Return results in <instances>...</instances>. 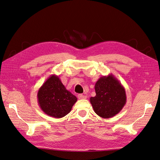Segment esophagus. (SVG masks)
I'll return each mask as SVG.
<instances>
[{
  "instance_id": "esophagus-1",
  "label": "esophagus",
  "mask_w": 160,
  "mask_h": 160,
  "mask_svg": "<svg viewBox=\"0 0 160 160\" xmlns=\"http://www.w3.org/2000/svg\"><path fill=\"white\" fill-rule=\"evenodd\" d=\"M78 98L79 99H85L87 98V96L84 95H82V94H79L78 95Z\"/></svg>"
}]
</instances>
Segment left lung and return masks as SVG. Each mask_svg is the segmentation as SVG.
Returning <instances> with one entry per match:
<instances>
[{
    "instance_id": "left-lung-1",
    "label": "left lung",
    "mask_w": 160,
    "mask_h": 160,
    "mask_svg": "<svg viewBox=\"0 0 160 160\" xmlns=\"http://www.w3.org/2000/svg\"><path fill=\"white\" fill-rule=\"evenodd\" d=\"M96 95L90 103L97 115L108 119L120 112L126 103L124 87L112 74L101 77L95 85Z\"/></svg>"
}]
</instances>
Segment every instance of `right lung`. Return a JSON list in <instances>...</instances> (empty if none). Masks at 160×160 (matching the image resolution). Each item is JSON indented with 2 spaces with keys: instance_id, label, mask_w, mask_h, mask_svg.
Masks as SVG:
<instances>
[{
  "instance_id": "1",
  "label": "right lung",
  "mask_w": 160,
  "mask_h": 160,
  "mask_svg": "<svg viewBox=\"0 0 160 160\" xmlns=\"http://www.w3.org/2000/svg\"><path fill=\"white\" fill-rule=\"evenodd\" d=\"M37 99L43 112L55 118L65 117L77 101L56 75H51L39 88Z\"/></svg>"
}]
</instances>
